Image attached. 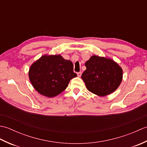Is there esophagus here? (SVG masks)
Masks as SVG:
<instances>
[{"label": "esophagus", "instance_id": "1", "mask_svg": "<svg viewBox=\"0 0 147 147\" xmlns=\"http://www.w3.org/2000/svg\"><path fill=\"white\" fill-rule=\"evenodd\" d=\"M82 72H78V73H77V75L78 77H80L81 76H82Z\"/></svg>", "mask_w": 147, "mask_h": 147}]
</instances>
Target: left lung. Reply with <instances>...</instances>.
<instances>
[{"label":"left lung","mask_w":147,"mask_h":147,"mask_svg":"<svg viewBox=\"0 0 147 147\" xmlns=\"http://www.w3.org/2000/svg\"><path fill=\"white\" fill-rule=\"evenodd\" d=\"M86 69L82 78L86 88L94 94L104 96L113 93L123 80V69L111 59L92 55L85 63Z\"/></svg>","instance_id":"1"}]
</instances>
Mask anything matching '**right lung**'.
I'll use <instances>...</instances> for the list:
<instances>
[{"label":"right lung","instance_id":"obj_1","mask_svg":"<svg viewBox=\"0 0 147 147\" xmlns=\"http://www.w3.org/2000/svg\"><path fill=\"white\" fill-rule=\"evenodd\" d=\"M32 85L40 94L54 97L65 90L70 80L76 77L73 64L61 55H44L32 64L29 69Z\"/></svg>","mask_w":147,"mask_h":147}]
</instances>
